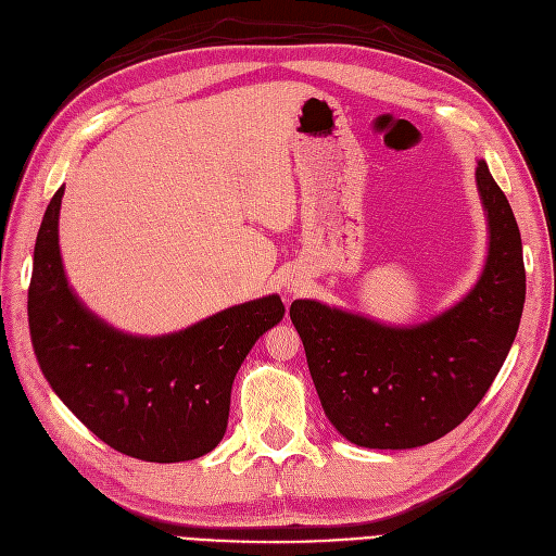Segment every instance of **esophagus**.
<instances>
[{
    "label": "esophagus",
    "instance_id": "esophagus-1",
    "mask_svg": "<svg viewBox=\"0 0 556 556\" xmlns=\"http://www.w3.org/2000/svg\"><path fill=\"white\" fill-rule=\"evenodd\" d=\"M300 289H298V283H289V293H298Z\"/></svg>",
    "mask_w": 556,
    "mask_h": 556
}]
</instances>
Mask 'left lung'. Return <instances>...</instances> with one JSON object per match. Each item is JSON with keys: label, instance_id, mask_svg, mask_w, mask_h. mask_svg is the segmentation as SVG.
<instances>
[{"label": "left lung", "instance_id": "left-lung-1", "mask_svg": "<svg viewBox=\"0 0 556 556\" xmlns=\"http://www.w3.org/2000/svg\"><path fill=\"white\" fill-rule=\"evenodd\" d=\"M477 188L488 256L460 302L419 325H387L318 300H295L291 320L327 419L366 448H415L467 419L516 341L525 306L518 222L485 160Z\"/></svg>", "mask_w": 556, "mask_h": 556}]
</instances>
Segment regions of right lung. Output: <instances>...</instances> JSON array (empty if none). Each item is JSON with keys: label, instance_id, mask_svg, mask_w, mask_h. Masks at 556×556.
I'll return each mask as SVG.
<instances>
[{"label": "right lung", "instance_id": "right-lung-1", "mask_svg": "<svg viewBox=\"0 0 556 556\" xmlns=\"http://www.w3.org/2000/svg\"><path fill=\"white\" fill-rule=\"evenodd\" d=\"M64 185L40 222L29 332L52 392L93 435L149 463L194 460L226 433L231 387L252 345L283 318L279 295L229 306L180 332L137 337L89 312L59 252Z\"/></svg>", "mask_w": 556, "mask_h": 556}]
</instances>
